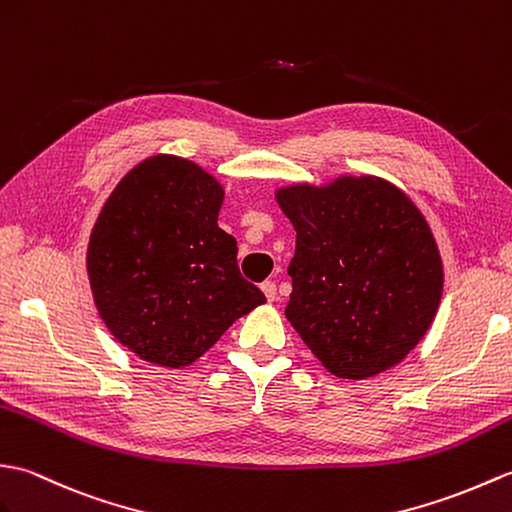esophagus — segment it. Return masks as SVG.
Listing matches in <instances>:
<instances>
[{
	"instance_id": "esophagus-1",
	"label": "esophagus",
	"mask_w": 512,
	"mask_h": 512,
	"mask_svg": "<svg viewBox=\"0 0 512 512\" xmlns=\"http://www.w3.org/2000/svg\"><path fill=\"white\" fill-rule=\"evenodd\" d=\"M260 289H263V293H265V298L269 300V302H274L276 300V295H278V289H276V282H271V280H265L263 285H260Z\"/></svg>"
}]
</instances>
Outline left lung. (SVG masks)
Masks as SVG:
<instances>
[{
  "instance_id": "8db88e82",
  "label": "left lung",
  "mask_w": 512,
  "mask_h": 512,
  "mask_svg": "<svg viewBox=\"0 0 512 512\" xmlns=\"http://www.w3.org/2000/svg\"><path fill=\"white\" fill-rule=\"evenodd\" d=\"M293 223L287 320L339 379H368L407 357L434 322L442 260L414 201L381 177L280 188Z\"/></svg>"
}]
</instances>
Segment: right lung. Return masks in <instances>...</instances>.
Masks as SVG:
<instances>
[{"mask_svg": "<svg viewBox=\"0 0 512 512\" xmlns=\"http://www.w3.org/2000/svg\"><path fill=\"white\" fill-rule=\"evenodd\" d=\"M223 188L195 162L153 155L122 177L89 236L87 274L111 335L140 359L184 368L265 295L217 225Z\"/></svg>", "mask_w": 512, "mask_h": 512, "instance_id": "add662e5", "label": "right lung"}]
</instances>
